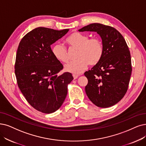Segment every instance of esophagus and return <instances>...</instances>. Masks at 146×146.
<instances>
[{"mask_svg": "<svg viewBox=\"0 0 146 146\" xmlns=\"http://www.w3.org/2000/svg\"><path fill=\"white\" fill-rule=\"evenodd\" d=\"M79 77V75H75V74H73V77H74V78L75 80V79H77V78H78V77Z\"/></svg>", "mask_w": 146, "mask_h": 146, "instance_id": "esophagus-1", "label": "esophagus"}]
</instances>
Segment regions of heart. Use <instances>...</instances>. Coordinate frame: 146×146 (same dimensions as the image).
<instances>
[{"label":"heart","instance_id":"obj_1","mask_svg":"<svg viewBox=\"0 0 146 146\" xmlns=\"http://www.w3.org/2000/svg\"><path fill=\"white\" fill-rule=\"evenodd\" d=\"M89 38L87 35L75 32L66 39V42L70 46L77 48V59L68 63L65 66L67 72L81 74L89 65L95 66L101 60L104 53L102 42L99 38ZM51 51L57 60L63 63L68 62L69 58L68 51L64 45L56 44L53 46Z\"/></svg>","mask_w":146,"mask_h":146}]
</instances>
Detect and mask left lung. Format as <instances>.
Masks as SVG:
<instances>
[{
  "mask_svg": "<svg viewBox=\"0 0 146 146\" xmlns=\"http://www.w3.org/2000/svg\"><path fill=\"white\" fill-rule=\"evenodd\" d=\"M78 31L96 32L104 46L100 62L84 73L88 80L86 95L97 107H111L124 97L129 86L132 65L128 46L123 36L113 27L92 23Z\"/></svg>",
  "mask_w": 146,
  "mask_h": 146,
  "instance_id": "obj_1",
  "label": "left lung"
}]
</instances>
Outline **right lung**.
<instances>
[{
	"instance_id": "right-lung-1",
	"label": "right lung",
	"mask_w": 146,
	"mask_h": 146,
	"mask_svg": "<svg viewBox=\"0 0 146 146\" xmlns=\"http://www.w3.org/2000/svg\"><path fill=\"white\" fill-rule=\"evenodd\" d=\"M69 29L56 31L39 27L27 33L19 45L15 74L19 89L31 106L43 113L59 109L65 101L72 74H58L63 66L52 53L51 45Z\"/></svg>"
}]
</instances>
